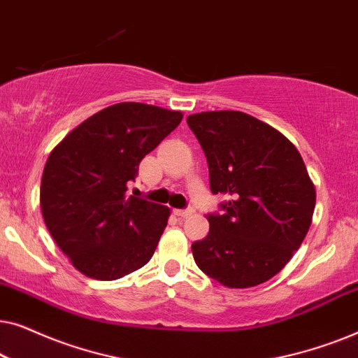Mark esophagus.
<instances>
[{
  "label": "esophagus",
  "mask_w": 358,
  "mask_h": 358,
  "mask_svg": "<svg viewBox=\"0 0 358 358\" xmlns=\"http://www.w3.org/2000/svg\"><path fill=\"white\" fill-rule=\"evenodd\" d=\"M174 213L180 218H185V217H190V215L194 213V208H190V207L189 208H176Z\"/></svg>",
  "instance_id": "esophagus-1"
}]
</instances>
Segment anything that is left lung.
<instances>
[{
    "instance_id": "1",
    "label": "left lung",
    "mask_w": 358,
    "mask_h": 358,
    "mask_svg": "<svg viewBox=\"0 0 358 358\" xmlns=\"http://www.w3.org/2000/svg\"><path fill=\"white\" fill-rule=\"evenodd\" d=\"M208 164L210 190L227 195L208 213L207 238L192 244L200 271L224 287L267 282L298 251L310 229L316 190L288 138L238 110L187 117Z\"/></svg>"
}]
</instances>
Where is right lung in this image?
I'll return each mask as SVG.
<instances>
[{"label": "right lung", "instance_id": "right-lung-1", "mask_svg": "<svg viewBox=\"0 0 358 358\" xmlns=\"http://www.w3.org/2000/svg\"><path fill=\"white\" fill-rule=\"evenodd\" d=\"M180 120L178 110L120 102L83 122L48 156L41 184L43 222L81 273L117 280L155 254L169 208L130 195L129 185L140 161Z\"/></svg>", "mask_w": 358, "mask_h": 358}]
</instances>
